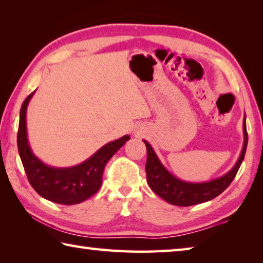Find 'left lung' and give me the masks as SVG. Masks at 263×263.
Segmentation results:
<instances>
[{
  "label": "left lung",
  "mask_w": 263,
  "mask_h": 263,
  "mask_svg": "<svg viewBox=\"0 0 263 263\" xmlns=\"http://www.w3.org/2000/svg\"><path fill=\"white\" fill-rule=\"evenodd\" d=\"M242 127L243 146L238 161L235 162L232 169L226 173L225 175L208 182H201V183L182 181L173 175L172 173H169L166 167L159 160L158 155L155 154L152 146L147 141L144 140L146 149H147V161H146L145 168L149 188L169 204L179 206L195 205V204L211 201V199L217 197L233 181L240 166H241L245 153H246L248 142V136L246 130V115H245L243 118Z\"/></svg>",
  "instance_id": "8db88e82"
}]
</instances>
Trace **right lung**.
Returning <instances> with one entry per match:
<instances>
[{
  "label": "right lung",
  "instance_id": "1",
  "mask_svg": "<svg viewBox=\"0 0 263 263\" xmlns=\"http://www.w3.org/2000/svg\"><path fill=\"white\" fill-rule=\"evenodd\" d=\"M33 94L34 91L26 97L22 104L17 135L20 157L30 184L47 201L64 205L82 203L99 191L106 162L130 139V136L126 135L108 142L86 161L77 166L67 168L48 166L35 157L28 140L26 109Z\"/></svg>",
  "mask_w": 263,
  "mask_h": 263
}]
</instances>
